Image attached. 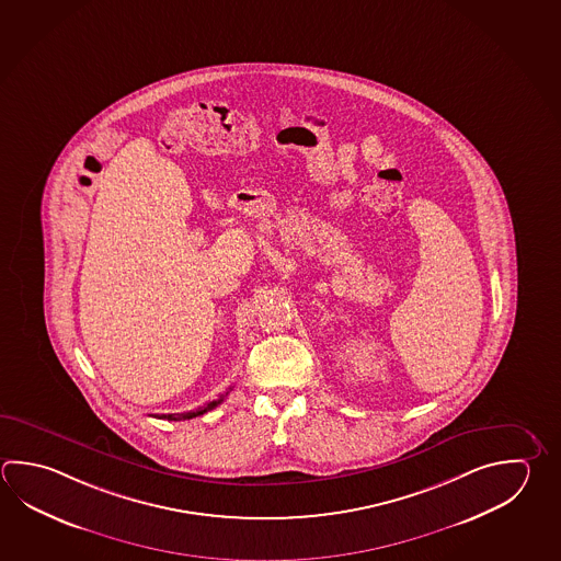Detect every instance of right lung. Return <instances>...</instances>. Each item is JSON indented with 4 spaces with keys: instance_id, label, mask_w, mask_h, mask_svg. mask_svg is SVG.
<instances>
[{
    "instance_id": "add662e5",
    "label": "right lung",
    "mask_w": 561,
    "mask_h": 561,
    "mask_svg": "<svg viewBox=\"0 0 561 561\" xmlns=\"http://www.w3.org/2000/svg\"><path fill=\"white\" fill-rule=\"evenodd\" d=\"M224 401V397H220L218 401H211L201 409V411H192V413H182V414H160L159 419H167V421H186V419H194V416H201V414L208 413L211 411L214 407H218L220 402Z\"/></svg>"
}]
</instances>
